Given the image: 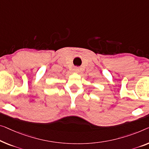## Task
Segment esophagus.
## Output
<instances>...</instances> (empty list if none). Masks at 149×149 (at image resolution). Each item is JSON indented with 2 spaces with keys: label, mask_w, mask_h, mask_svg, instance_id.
<instances>
[{
  "label": "esophagus",
  "mask_w": 149,
  "mask_h": 149,
  "mask_svg": "<svg viewBox=\"0 0 149 149\" xmlns=\"http://www.w3.org/2000/svg\"><path fill=\"white\" fill-rule=\"evenodd\" d=\"M74 72L75 73H78L79 72V69L77 68H74Z\"/></svg>",
  "instance_id": "esophagus-1"
}]
</instances>
